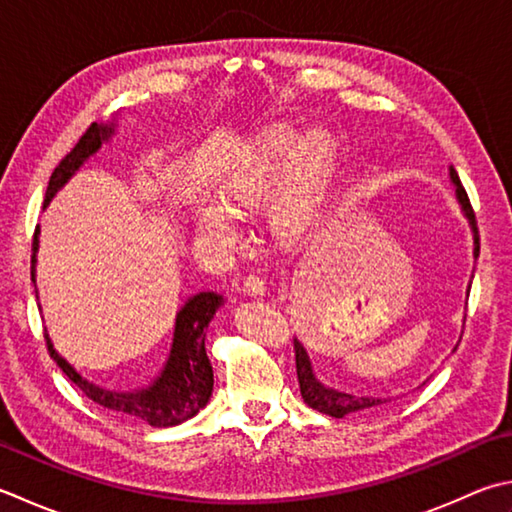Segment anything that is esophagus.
Here are the masks:
<instances>
[{"mask_svg":"<svg viewBox=\"0 0 512 512\" xmlns=\"http://www.w3.org/2000/svg\"><path fill=\"white\" fill-rule=\"evenodd\" d=\"M244 288H246L248 295L262 297V295L266 293V279H264L262 275H259V273H250V275L246 277Z\"/></svg>","mask_w":512,"mask_h":512,"instance_id":"34e87169","label":"esophagus"}]
</instances>
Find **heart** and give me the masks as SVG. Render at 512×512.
<instances>
[{
	"instance_id": "heart-1",
	"label": "heart",
	"mask_w": 512,
	"mask_h": 512,
	"mask_svg": "<svg viewBox=\"0 0 512 512\" xmlns=\"http://www.w3.org/2000/svg\"><path fill=\"white\" fill-rule=\"evenodd\" d=\"M333 142L324 130L299 135L295 128L273 126L259 133L222 182V202H202L195 210L199 237L230 253L242 242L237 215L266 202L268 222L279 235L293 237L315 215L319 186Z\"/></svg>"
}]
</instances>
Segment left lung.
<instances>
[{
	"instance_id": "left-lung-1",
	"label": "left lung",
	"mask_w": 512,
	"mask_h": 512,
	"mask_svg": "<svg viewBox=\"0 0 512 512\" xmlns=\"http://www.w3.org/2000/svg\"><path fill=\"white\" fill-rule=\"evenodd\" d=\"M450 182L455 186V195L457 202L464 210V217L468 219L470 230H473V257H479V230H477V219H475V210L470 206V199L466 195V190L459 182L457 170L450 166ZM470 290V286H468ZM295 364H297V379H299V390H302L304 402L319 410V413L330 415V417H346L348 413H357V410H366V408H375L379 404H386L388 399H379V397H359V395H350V393H342V390L324 386L319 382L313 364H310L306 348L302 346L299 339H295Z\"/></svg>"
}]
</instances>
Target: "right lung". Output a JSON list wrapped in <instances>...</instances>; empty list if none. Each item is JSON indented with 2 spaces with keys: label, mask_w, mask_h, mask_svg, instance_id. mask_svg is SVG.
I'll return each mask as SVG.
<instances>
[{
  "label": "right lung",
  "mask_w": 512,
  "mask_h": 512,
  "mask_svg": "<svg viewBox=\"0 0 512 512\" xmlns=\"http://www.w3.org/2000/svg\"><path fill=\"white\" fill-rule=\"evenodd\" d=\"M115 135V124H93L86 133L79 137L75 148L59 162V166L50 175V182L46 188L44 208L50 199L57 195L70 177H73L79 168L84 166L88 157H93L104 142ZM37 248H39V228L33 237V259H30V279L35 282V264H37ZM37 295V288H35ZM224 304V295L206 290V293H197L188 299V302L179 308L175 317V333H173V346H170V355L162 368V373L153 384L146 388L133 390V393H122V390H108L88 382L77 370L70 366L66 359L53 348L50 337H46V346L50 357L55 359L57 366L64 370L66 377L73 382L82 393L93 399L95 404L104 406L115 413L133 415L137 419H144L146 424L155 428H168L186 422V419L195 417L202 410L210 395H213V366L208 362L206 355V328L210 319L215 317L217 308Z\"/></svg>",
  "instance_id": "add662e5"
}]
</instances>
